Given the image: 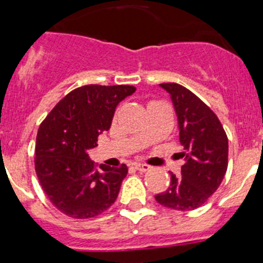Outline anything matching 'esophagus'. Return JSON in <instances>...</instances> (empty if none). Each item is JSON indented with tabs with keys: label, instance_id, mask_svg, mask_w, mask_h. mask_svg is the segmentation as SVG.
<instances>
[{
	"label": "esophagus",
	"instance_id": "obj_1",
	"mask_svg": "<svg viewBox=\"0 0 263 263\" xmlns=\"http://www.w3.org/2000/svg\"><path fill=\"white\" fill-rule=\"evenodd\" d=\"M135 168H136V171L141 172V173H145V172L150 171L151 166L150 165H146V164H137V165L135 166Z\"/></svg>",
	"mask_w": 263,
	"mask_h": 263
}]
</instances>
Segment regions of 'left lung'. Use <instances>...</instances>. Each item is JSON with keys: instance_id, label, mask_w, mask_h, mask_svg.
I'll use <instances>...</instances> for the list:
<instances>
[{"instance_id": "8db88e82", "label": "left lung", "mask_w": 263, "mask_h": 263, "mask_svg": "<svg viewBox=\"0 0 263 263\" xmlns=\"http://www.w3.org/2000/svg\"><path fill=\"white\" fill-rule=\"evenodd\" d=\"M171 94L178 117L179 141L184 148L181 176L171 173L165 192L155 196L164 208L190 211L202 206L219 188L228 168V137L213 110L176 82L160 84Z\"/></svg>"}]
</instances>
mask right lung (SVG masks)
<instances>
[{
  "mask_svg": "<svg viewBox=\"0 0 263 263\" xmlns=\"http://www.w3.org/2000/svg\"><path fill=\"white\" fill-rule=\"evenodd\" d=\"M136 90L129 85H85L68 92L41 123L36 135L35 172L53 206L73 219L104 213L117 200L128 168L95 169L87 150L108 131L119 102Z\"/></svg>",
  "mask_w": 263,
  "mask_h": 263,
  "instance_id": "1",
  "label": "right lung"
}]
</instances>
